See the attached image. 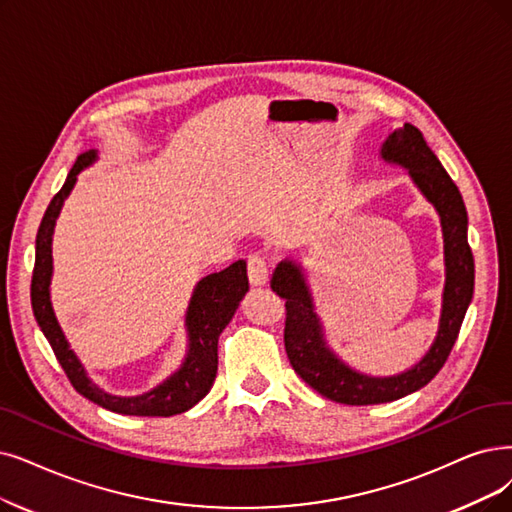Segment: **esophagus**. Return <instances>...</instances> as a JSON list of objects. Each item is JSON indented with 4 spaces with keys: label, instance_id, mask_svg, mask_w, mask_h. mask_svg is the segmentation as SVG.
<instances>
[{
    "label": "esophagus",
    "instance_id": "obj_1",
    "mask_svg": "<svg viewBox=\"0 0 512 512\" xmlns=\"http://www.w3.org/2000/svg\"><path fill=\"white\" fill-rule=\"evenodd\" d=\"M248 277H250V283H254V285H264L269 281L267 256H262L258 252L248 256Z\"/></svg>",
    "mask_w": 512,
    "mask_h": 512
}]
</instances>
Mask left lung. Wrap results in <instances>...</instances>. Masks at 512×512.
Returning a JSON list of instances; mask_svg holds the SVG:
<instances>
[{
	"label": "left lung",
	"instance_id": "left-lung-1",
	"mask_svg": "<svg viewBox=\"0 0 512 512\" xmlns=\"http://www.w3.org/2000/svg\"><path fill=\"white\" fill-rule=\"evenodd\" d=\"M382 157L407 168L441 216L445 243V290L439 332L420 363L393 378H370L353 372L325 346L313 300L298 264L283 260L271 277V290L285 298V353L294 372L327 399L344 405H374L410 395L431 382L445 365L460 334L475 290V260L468 245V216L456 182L449 178L422 132L405 124L388 134Z\"/></svg>",
	"mask_w": 512,
	"mask_h": 512
}]
</instances>
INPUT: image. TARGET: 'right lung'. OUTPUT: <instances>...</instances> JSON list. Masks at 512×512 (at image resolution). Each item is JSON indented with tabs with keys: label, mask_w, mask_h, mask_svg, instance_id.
Segmentation results:
<instances>
[{
	"label": "right lung",
	"mask_w": 512,
	"mask_h": 512,
	"mask_svg": "<svg viewBox=\"0 0 512 512\" xmlns=\"http://www.w3.org/2000/svg\"><path fill=\"white\" fill-rule=\"evenodd\" d=\"M96 153L86 151L77 157L73 168L39 224L35 239V267L31 279V306L33 315L42 327L44 336L48 338L52 351L63 367L69 382L73 384L79 395L107 407L111 412L126 416H174L191 410L199 403L214 384L218 372V336L224 327L233 319L237 306L245 292L250 290L248 273H245V262L237 260L231 267L220 273H212L203 277L193 292L189 311H187V327H189V355L182 363L180 370L168 378L151 393L140 397H113L100 391L92 384L81 367L75 353L63 336V330L54 317L50 304V277H52V233L63 201L71 193L77 174L94 161Z\"/></svg>",
	"instance_id": "right-lung-1"
}]
</instances>
